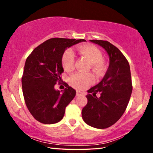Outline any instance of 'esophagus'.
Instances as JSON below:
<instances>
[{
  "instance_id": "34e87169",
  "label": "esophagus",
  "mask_w": 153,
  "mask_h": 153,
  "mask_svg": "<svg viewBox=\"0 0 153 153\" xmlns=\"http://www.w3.org/2000/svg\"><path fill=\"white\" fill-rule=\"evenodd\" d=\"M82 95H83V93L80 92V91H76V96H82Z\"/></svg>"
}]
</instances>
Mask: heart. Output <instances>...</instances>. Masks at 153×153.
<instances>
[{"mask_svg":"<svg viewBox=\"0 0 153 153\" xmlns=\"http://www.w3.org/2000/svg\"><path fill=\"white\" fill-rule=\"evenodd\" d=\"M76 52L81 56H84L91 62V67L98 76L102 75L104 70V64L102 60L101 50L93 45H83L76 49ZM75 57L73 51L68 49L62 56V65L64 69L71 72L75 68ZM95 82L94 75L91 73H76L70 79L71 85L78 90H84Z\"/></svg>","mask_w":153,"mask_h":153,"instance_id":"heart-1","label":"heart"}]
</instances>
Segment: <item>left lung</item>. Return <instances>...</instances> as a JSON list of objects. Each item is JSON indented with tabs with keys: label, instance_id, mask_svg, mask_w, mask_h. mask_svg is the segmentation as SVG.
<instances>
[{
	"label": "left lung",
	"instance_id": "obj_1",
	"mask_svg": "<svg viewBox=\"0 0 153 153\" xmlns=\"http://www.w3.org/2000/svg\"><path fill=\"white\" fill-rule=\"evenodd\" d=\"M91 42L102 47L110 61L102 80L88 91V103L82 110V117L89 126L106 129L115 124L127 108L132 91L130 68L127 58L114 45L103 40Z\"/></svg>",
	"mask_w": 153,
	"mask_h": 153
}]
</instances>
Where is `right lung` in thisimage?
I'll return each mask as SVG.
<instances>
[{
    "label": "right lung",
    "mask_w": 153,
    "mask_h": 153,
    "mask_svg": "<svg viewBox=\"0 0 153 153\" xmlns=\"http://www.w3.org/2000/svg\"><path fill=\"white\" fill-rule=\"evenodd\" d=\"M85 39L52 38L36 47L28 56L22 78L23 95L31 114L38 122L51 124L63 118L75 91L65 83L61 94L54 85L61 81L62 56L68 47Z\"/></svg>",
    "instance_id": "1"
}]
</instances>
